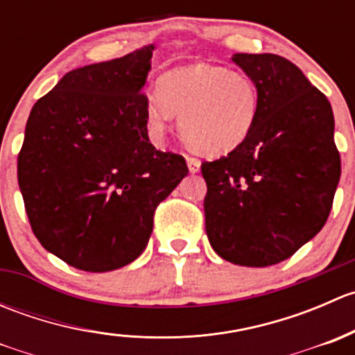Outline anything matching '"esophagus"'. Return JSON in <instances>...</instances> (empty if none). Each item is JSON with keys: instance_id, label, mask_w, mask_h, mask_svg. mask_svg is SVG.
I'll return each mask as SVG.
<instances>
[{"instance_id": "34e87169", "label": "esophagus", "mask_w": 355, "mask_h": 355, "mask_svg": "<svg viewBox=\"0 0 355 355\" xmlns=\"http://www.w3.org/2000/svg\"><path fill=\"white\" fill-rule=\"evenodd\" d=\"M187 166L191 173H198L200 170V161L196 159V157H187Z\"/></svg>"}]
</instances>
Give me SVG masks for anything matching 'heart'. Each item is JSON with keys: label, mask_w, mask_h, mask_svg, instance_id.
Masks as SVG:
<instances>
[{"label": "heart", "mask_w": 355, "mask_h": 355, "mask_svg": "<svg viewBox=\"0 0 355 355\" xmlns=\"http://www.w3.org/2000/svg\"><path fill=\"white\" fill-rule=\"evenodd\" d=\"M156 92L146 99L149 130L161 137L177 114L184 142L202 156L230 155L244 144L259 111V91L249 75L209 63L166 71Z\"/></svg>", "instance_id": "heart-1"}]
</instances>
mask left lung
Listing matches in <instances>:
<instances>
[{
    "mask_svg": "<svg viewBox=\"0 0 355 355\" xmlns=\"http://www.w3.org/2000/svg\"><path fill=\"white\" fill-rule=\"evenodd\" d=\"M259 91L256 123L230 155L202 163L206 234L239 266L288 259L327 223L340 180L330 101L278 55L235 53Z\"/></svg>",
    "mask_w": 355,
    "mask_h": 355,
    "instance_id": "obj_1",
    "label": "left lung"
}]
</instances>
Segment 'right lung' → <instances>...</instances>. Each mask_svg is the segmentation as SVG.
Wrapping results in <instances>:
<instances>
[{
	"label": "right lung",
	"instance_id": "right-lung-1",
	"mask_svg": "<svg viewBox=\"0 0 355 355\" xmlns=\"http://www.w3.org/2000/svg\"><path fill=\"white\" fill-rule=\"evenodd\" d=\"M153 51L68 71L28 114L17 168L25 211L41 245L77 270L137 259L156 206L189 173L184 157L149 142Z\"/></svg>",
	"mask_w": 355,
	"mask_h": 355
}]
</instances>
